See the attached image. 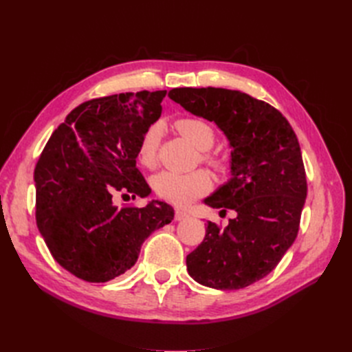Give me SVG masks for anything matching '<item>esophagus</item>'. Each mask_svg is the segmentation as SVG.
Instances as JSON below:
<instances>
[{
  "instance_id": "1",
  "label": "esophagus",
  "mask_w": 352,
  "mask_h": 352,
  "mask_svg": "<svg viewBox=\"0 0 352 352\" xmlns=\"http://www.w3.org/2000/svg\"><path fill=\"white\" fill-rule=\"evenodd\" d=\"M189 217V214L188 212L185 211V210H176L175 211V220H177V221H182V220H186Z\"/></svg>"
}]
</instances>
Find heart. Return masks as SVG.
Masks as SVG:
<instances>
[{"label": "heart", "instance_id": "b5f03b06", "mask_svg": "<svg viewBox=\"0 0 352 352\" xmlns=\"http://www.w3.org/2000/svg\"><path fill=\"white\" fill-rule=\"evenodd\" d=\"M175 127L177 132L192 144L197 150L207 151L216 141V131L208 122L199 117H182L176 120ZM163 127L160 123L148 126L141 136L140 146H138V158L142 166L153 168L158 162V148L162 140ZM201 158L214 167L223 170L226 167V160L216 154L202 153ZM153 186L160 198L172 202L175 206L184 207L207 194L212 186L211 175L206 170H195L190 173L177 172H162L153 177Z\"/></svg>", "mask_w": 352, "mask_h": 352}]
</instances>
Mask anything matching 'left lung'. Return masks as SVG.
Returning <instances> with one entry per match:
<instances>
[{
  "label": "left lung",
  "mask_w": 352,
  "mask_h": 352,
  "mask_svg": "<svg viewBox=\"0 0 352 352\" xmlns=\"http://www.w3.org/2000/svg\"><path fill=\"white\" fill-rule=\"evenodd\" d=\"M168 97L214 122L233 148L230 180L204 202L236 217L226 228L208 221L204 241L186 257L188 273L214 289H242L267 276L298 235L307 197L298 138L279 110L248 94L175 88Z\"/></svg>",
  "instance_id": "left-lung-1"
}]
</instances>
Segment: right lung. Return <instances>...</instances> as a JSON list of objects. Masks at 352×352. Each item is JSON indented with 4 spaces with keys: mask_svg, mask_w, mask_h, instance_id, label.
Returning a JSON list of instances; mask_svg holds the SVG:
<instances>
[{
    "mask_svg": "<svg viewBox=\"0 0 352 352\" xmlns=\"http://www.w3.org/2000/svg\"><path fill=\"white\" fill-rule=\"evenodd\" d=\"M167 91L126 92L82 102L51 135L35 167L36 225L54 260L76 278L109 282L136 263L144 241L173 220L166 202L114 206L116 194L146 197L138 146L162 116Z\"/></svg>",
    "mask_w": 352,
    "mask_h": 352,
    "instance_id": "1",
    "label": "right lung"
}]
</instances>
